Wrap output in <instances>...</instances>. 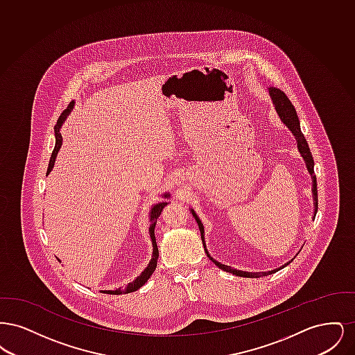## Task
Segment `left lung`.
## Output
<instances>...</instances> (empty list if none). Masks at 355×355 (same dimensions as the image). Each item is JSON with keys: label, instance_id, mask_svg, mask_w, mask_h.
I'll use <instances>...</instances> for the list:
<instances>
[{"label": "left lung", "instance_id": "8db88e82", "mask_svg": "<svg viewBox=\"0 0 355 355\" xmlns=\"http://www.w3.org/2000/svg\"><path fill=\"white\" fill-rule=\"evenodd\" d=\"M269 93H270L271 100H272L274 105H275V109H277L279 117L284 121V123H286L287 128L295 135V138H297V141H298V149H300V152L302 153V155H304L309 173L313 175V194H314V206H315L314 214H317V210H318V197H317V180H315V177H314V159H313V155H311L310 149H309V145H307V142H306V139H304V135H302V132H301L300 119H298V116H297V112H295L293 103L287 98L286 94H285L282 90H279V89H277V87H270V89H269ZM191 214H193L194 218L197 220L203 242L202 223H201V220H200V218L197 217V214H196L193 210H191ZM203 246H205V242H203ZM206 254H207V257H209L220 269H222V270L232 272V274L239 275V277H246V278H259V277L269 275V274H272V272H275V271L284 269L285 266H287V265L293 261V259H291L290 262H287L284 266H281V268H278V269H274V270L263 271V272H249V271L236 270V269H233V268H230V266L222 265L220 262H217L216 259H213L207 252H206Z\"/></svg>", "mask_w": 355, "mask_h": 355}]
</instances>
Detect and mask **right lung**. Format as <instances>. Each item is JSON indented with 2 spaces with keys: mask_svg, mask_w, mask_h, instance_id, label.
I'll use <instances>...</instances> for the list:
<instances>
[{
  "mask_svg": "<svg viewBox=\"0 0 355 355\" xmlns=\"http://www.w3.org/2000/svg\"><path fill=\"white\" fill-rule=\"evenodd\" d=\"M73 105H74V102L73 101L69 103L68 109H65V110L62 112V114L60 116V119H58L57 123H55V126H54V133H55V146H54V150L51 153V161H49V166H48V171H46V174H49V173H51V170L53 169V166H54V161H55V157H57V153H58L60 148H61V145H62V135L60 133V129H61L62 122H64L65 119L68 117V114L70 113V110H71ZM164 197H169V194H165ZM166 205H168V202L157 203L155 206H153L152 211H150V227H149V233H150V236H152L153 258L152 261L149 262L148 268H146L145 270L142 271V274H141L139 277H137V278H135V282L129 284L128 286L123 287V288H121V287H119L117 290H107V291L105 290L103 293H106V294H116V295H119V294H128V293H132V291L138 290L139 287L144 286V285H145V282L150 278V275H152L154 270H155V268H157V261H158V248H157L155 236H154V227H155V223H157V218L161 216V211L164 210V207H165Z\"/></svg>",
  "mask_w": 355,
  "mask_h": 355,
  "instance_id": "1",
  "label": "right lung"
}]
</instances>
